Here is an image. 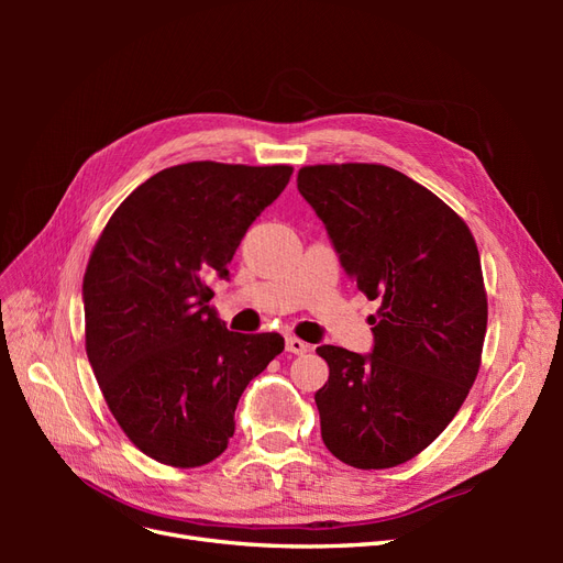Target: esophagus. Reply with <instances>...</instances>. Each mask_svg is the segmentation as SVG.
<instances>
[{"label": "esophagus", "mask_w": 563, "mask_h": 563, "mask_svg": "<svg viewBox=\"0 0 563 563\" xmlns=\"http://www.w3.org/2000/svg\"><path fill=\"white\" fill-rule=\"evenodd\" d=\"M286 352H291V354H305V352H310V345L305 343V340L296 338V335H288V338H286Z\"/></svg>", "instance_id": "esophagus-1"}]
</instances>
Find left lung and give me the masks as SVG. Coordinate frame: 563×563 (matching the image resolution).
<instances>
[{
  "label": "left lung",
  "instance_id": "obj_1",
  "mask_svg": "<svg viewBox=\"0 0 563 563\" xmlns=\"http://www.w3.org/2000/svg\"><path fill=\"white\" fill-rule=\"evenodd\" d=\"M298 192L360 291L380 300L368 354L317 347L329 364L314 395L321 439L352 467L401 465L446 430L479 373V251L463 218L389 166H305Z\"/></svg>",
  "mask_w": 563,
  "mask_h": 563
}]
</instances>
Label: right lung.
Instances as JSON below:
<instances>
[{"label": "right lung", "instance_id": "obj_1", "mask_svg": "<svg viewBox=\"0 0 563 563\" xmlns=\"http://www.w3.org/2000/svg\"><path fill=\"white\" fill-rule=\"evenodd\" d=\"M291 166L190 162L147 178L108 220L84 275L87 354L124 434L172 467L228 449L246 385L284 350L279 333H234L211 282L230 277L246 230Z\"/></svg>", "mask_w": 563, "mask_h": 563}]
</instances>
